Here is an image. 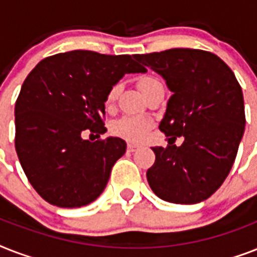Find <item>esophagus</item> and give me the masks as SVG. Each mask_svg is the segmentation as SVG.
Listing matches in <instances>:
<instances>
[{
    "instance_id": "obj_1",
    "label": "esophagus",
    "mask_w": 257,
    "mask_h": 257,
    "mask_svg": "<svg viewBox=\"0 0 257 257\" xmlns=\"http://www.w3.org/2000/svg\"><path fill=\"white\" fill-rule=\"evenodd\" d=\"M137 148H139V147H137L136 144H131V143L128 144V152H135Z\"/></svg>"
}]
</instances>
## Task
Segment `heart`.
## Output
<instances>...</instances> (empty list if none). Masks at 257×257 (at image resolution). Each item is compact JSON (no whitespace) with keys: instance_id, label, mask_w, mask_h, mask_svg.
Segmentation results:
<instances>
[{"instance_id":"heart-1","label":"heart","mask_w":257,"mask_h":257,"mask_svg":"<svg viewBox=\"0 0 257 257\" xmlns=\"http://www.w3.org/2000/svg\"><path fill=\"white\" fill-rule=\"evenodd\" d=\"M157 84H160V81L153 76H148V74L141 76L137 80V85L143 92V94H145L149 89H152ZM117 96H118V85H113L112 88L109 89L108 93H106V97H105L106 106H112L114 104V101H116ZM151 126H152V120L148 118V117L124 116L113 122L112 126H110V131L116 136L122 137L125 140L132 141V143H137V141H141L144 139V136L151 129Z\"/></svg>"}]
</instances>
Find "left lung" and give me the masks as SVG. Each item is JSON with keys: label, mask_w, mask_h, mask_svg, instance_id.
I'll return each mask as SVG.
<instances>
[{"label": "left lung", "mask_w": 257, "mask_h": 257, "mask_svg": "<svg viewBox=\"0 0 257 257\" xmlns=\"http://www.w3.org/2000/svg\"><path fill=\"white\" fill-rule=\"evenodd\" d=\"M135 58L161 74L173 93L159 129L173 140L184 137L180 147L152 148L149 187L169 203H200L221 187L235 163L245 128L241 86L207 50L175 48Z\"/></svg>", "instance_id": "left-lung-1"}]
</instances>
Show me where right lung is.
Segmentation results:
<instances>
[{
  "instance_id": "obj_1",
  "label": "right lung",
  "mask_w": 257,
  "mask_h": 257,
  "mask_svg": "<svg viewBox=\"0 0 257 257\" xmlns=\"http://www.w3.org/2000/svg\"><path fill=\"white\" fill-rule=\"evenodd\" d=\"M135 56L72 50L44 58L28 74L16 101L18 160L38 195L61 208L88 205L102 193L125 153L105 133V97L124 74L145 72Z\"/></svg>"
}]
</instances>
